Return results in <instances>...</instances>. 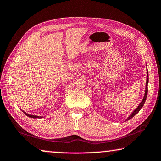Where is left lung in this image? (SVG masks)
I'll return each mask as SVG.
<instances>
[{
  "instance_id": "1",
  "label": "left lung",
  "mask_w": 161,
  "mask_h": 161,
  "mask_svg": "<svg viewBox=\"0 0 161 161\" xmlns=\"http://www.w3.org/2000/svg\"><path fill=\"white\" fill-rule=\"evenodd\" d=\"M148 72H147V80H146V91H145V94H144L143 99L142 100V102L140 103V104L138 105V107L136 108L134 111H133V112L131 114H130V115L129 117H128V119L126 120H129L130 119H132L133 117L136 114L138 113V111L141 110V108L143 107L144 103H145L146 100L147 95H148Z\"/></svg>"
}]
</instances>
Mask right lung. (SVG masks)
<instances>
[{"label": "right lung", "mask_w": 161, "mask_h": 161, "mask_svg": "<svg viewBox=\"0 0 161 161\" xmlns=\"http://www.w3.org/2000/svg\"><path fill=\"white\" fill-rule=\"evenodd\" d=\"M24 112V114H25V115L26 116H28V117H31V118H34V119H35V118H42L41 116H34V115H31V114H27V113H25V111H23Z\"/></svg>", "instance_id": "add662e5"}]
</instances>
